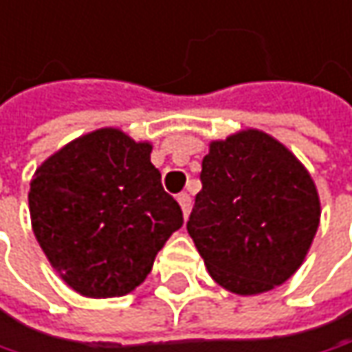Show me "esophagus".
<instances>
[{
	"label": "esophagus",
	"mask_w": 352,
	"mask_h": 352,
	"mask_svg": "<svg viewBox=\"0 0 352 352\" xmlns=\"http://www.w3.org/2000/svg\"><path fill=\"white\" fill-rule=\"evenodd\" d=\"M177 201H179V206H181L183 217H187L189 211H191V197H189L187 193H179V195H177Z\"/></svg>",
	"instance_id": "34e87169"
}]
</instances>
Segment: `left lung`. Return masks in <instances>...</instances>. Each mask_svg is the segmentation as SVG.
Listing matches in <instances>:
<instances>
[{
    "label": "left lung",
    "instance_id": "1",
    "mask_svg": "<svg viewBox=\"0 0 352 352\" xmlns=\"http://www.w3.org/2000/svg\"><path fill=\"white\" fill-rule=\"evenodd\" d=\"M187 232L209 276L254 296L302 266L320 223L316 185L296 155L258 129L211 141Z\"/></svg>",
    "mask_w": 352,
    "mask_h": 352
}]
</instances>
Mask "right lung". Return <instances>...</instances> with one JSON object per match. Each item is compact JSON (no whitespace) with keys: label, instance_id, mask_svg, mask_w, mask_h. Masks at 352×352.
Instances as JSON below:
<instances>
[{"label":"right lung","instance_id":"add662e5","mask_svg":"<svg viewBox=\"0 0 352 352\" xmlns=\"http://www.w3.org/2000/svg\"><path fill=\"white\" fill-rule=\"evenodd\" d=\"M151 151L107 126L64 144L32 177L34 236L52 268L86 298L133 292L183 226Z\"/></svg>","mask_w":352,"mask_h":352}]
</instances>
